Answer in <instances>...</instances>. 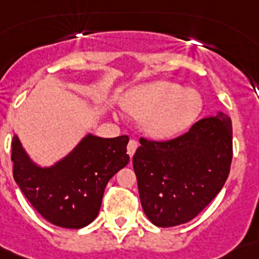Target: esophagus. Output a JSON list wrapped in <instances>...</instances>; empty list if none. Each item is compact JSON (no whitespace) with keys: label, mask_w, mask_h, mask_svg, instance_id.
Instances as JSON below:
<instances>
[{"label":"esophagus","mask_w":259,"mask_h":259,"mask_svg":"<svg viewBox=\"0 0 259 259\" xmlns=\"http://www.w3.org/2000/svg\"><path fill=\"white\" fill-rule=\"evenodd\" d=\"M136 148H138V142H136V140H130V143H128L127 146V151L130 157H132V155L135 154Z\"/></svg>","instance_id":"esophagus-1"}]
</instances>
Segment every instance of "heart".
<instances>
[{
  "mask_svg": "<svg viewBox=\"0 0 259 259\" xmlns=\"http://www.w3.org/2000/svg\"><path fill=\"white\" fill-rule=\"evenodd\" d=\"M127 109L144 119V131L155 139H170L186 131L202 111L201 96L176 82L157 81L128 94Z\"/></svg>",
  "mask_w": 259,
  "mask_h": 259,
  "instance_id": "b5f03b06",
  "label": "heart"
}]
</instances>
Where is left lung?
Listing matches in <instances>:
<instances>
[{
    "label": "left lung",
    "mask_w": 259,
    "mask_h": 259,
    "mask_svg": "<svg viewBox=\"0 0 259 259\" xmlns=\"http://www.w3.org/2000/svg\"><path fill=\"white\" fill-rule=\"evenodd\" d=\"M231 159L232 123L223 112L176 139H140L132 163L148 220L174 227L196 218L226 184Z\"/></svg>",
    "instance_id": "8db88e82"
}]
</instances>
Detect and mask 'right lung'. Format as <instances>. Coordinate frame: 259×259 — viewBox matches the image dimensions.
I'll use <instances>...</instances> for the list:
<instances>
[{
  "mask_svg": "<svg viewBox=\"0 0 259 259\" xmlns=\"http://www.w3.org/2000/svg\"><path fill=\"white\" fill-rule=\"evenodd\" d=\"M128 140L127 135L88 134L66 157L51 166H40L15 134L13 177L44 219L58 227L78 230L97 218L108 181L130 162Z\"/></svg>",
  "mask_w": 259,
  "mask_h": 259,
  "instance_id": "obj_1",
  "label": "right lung"
}]
</instances>
